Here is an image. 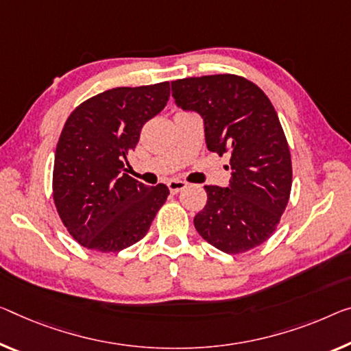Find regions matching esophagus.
<instances>
[{
    "mask_svg": "<svg viewBox=\"0 0 351 351\" xmlns=\"http://www.w3.org/2000/svg\"><path fill=\"white\" fill-rule=\"evenodd\" d=\"M168 186H169V191L172 193V194H176V193H179V191H182L183 188L186 186V182H183V180H169L168 182Z\"/></svg>",
    "mask_w": 351,
    "mask_h": 351,
    "instance_id": "esophagus-1",
    "label": "esophagus"
}]
</instances>
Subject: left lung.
I'll use <instances>...</instances> for the list:
<instances>
[{
  "instance_id": "8db88e82",
  "label": "left lung",
  "mask_w": 351,
  "mask_h": 351,
  "mask_svg": "<svg viewBox=\"0 0 351 351\" xmlns=\"http://www.w3.org/2000/svg\"><path fill=\"white\" fill-rule=\"evenodd\" d=\"M172 97L202 116L210 152L230 157L229 186H204L207 204L194 228L226 254L262 245L276 230L292 190L290 149L271 101L234 73L176 80Z\"/></svg>"
}]
</instances>
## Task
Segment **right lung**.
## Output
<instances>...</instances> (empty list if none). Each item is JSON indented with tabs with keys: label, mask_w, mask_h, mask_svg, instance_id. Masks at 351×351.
I'll return each mask as SVG.
<instances>
[{
	"label": "right lung",
	"mask_w": 351,
	"mask_h": 351,
	"mask_svg": "<svg viewBox=\"0 0 351 351\" xmlns=\"http://www.w3.org/2000/svg\"><path fill=\"white\" fill-rule=\"evenodd\" d=\"M169 82L114 88L70 112L53 166V201L69 234L99 252H117L143 239L169 196L125 174L144 123L169 100Z\"/></svg>",
	"instance_id": "obj_1"
}]
</instances>
